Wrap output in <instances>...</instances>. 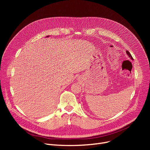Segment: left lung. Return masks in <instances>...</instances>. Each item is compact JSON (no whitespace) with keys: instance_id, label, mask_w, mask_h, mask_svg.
<instances>
[{"instance_id":"1","label":"left lung","mask_w":150,"mask_h":150,"mask_svg":"<svg viewBox=\"0 0 150 150\" xmlns=\"http://www.w3.org/2000/svg\"><path fill=\"white\" fill-rule=\"evenodd\" d=\"M127 54L128 55V56H129V58H131V59H133V58H132V56H131V53H129V52H128V50L127 51Z\"/></svg>"}]
</instances>
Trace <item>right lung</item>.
<instances>
[{
  "label": "right lung",
  "mask_w": 150,
  "mask_h": 150,
  "mask_svg": "<svg viewBox=\"0 0 150 150\" xmlns=\"http://www.w3.org/2000/svg\"><path fill=\"white\" fill-rule=\"evenodd\" d=\"M48 36H47V37H48Z\"/></svg>",
  "instance_id": "1"
}]
</instances>
